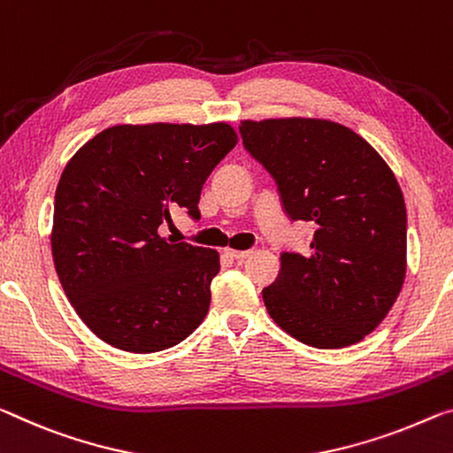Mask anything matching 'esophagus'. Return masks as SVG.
<instances>
[{
    "label": "esophagus",
    "instance_id": "obj_1",
    "mask_svg": "<svg viewBox=\"0 0 453 453\" xmlns=\"http://www.w3.org/2000/svg\"><path fill=\"white\" fill-rule=\"evenodd\" d=\"M226 254L234 260H246V257L252 254V250H226Z\"/></svg>",
    "mask_w": 453,
    "mask_h": 453
}]
</instances>
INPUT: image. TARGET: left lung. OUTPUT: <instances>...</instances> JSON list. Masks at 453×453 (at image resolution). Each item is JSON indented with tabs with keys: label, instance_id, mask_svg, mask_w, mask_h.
I'll return each mask as SVG.
<instances>
[{
	"label": "left lung",
	"instance_id": "obj_1",
	"mask_svg": "<svg viewBox=\"0 0 453 453\" xmlns=\"http://www.w3.org/2000/svg\"><path fill=\"white\" fill-rule=\"evenodd\" d=\"M243 147L278 185L292 221H312L311 252L280 254L265 311L317 349L363 341L391 311L405 278L403 193L381 155L333 120H243Z\"/></svg>",
	"mask_w": 453,
	"mask_h": 453
}]
</instances>
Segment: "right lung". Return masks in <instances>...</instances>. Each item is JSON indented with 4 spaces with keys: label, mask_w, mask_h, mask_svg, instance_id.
Wrapping results in <instances>:
<instances>
[{
    "label": "right lung",
    "mask_w": 453,
    "mask_h": 453,
    "mask_svg": "<svg viewBox=\"0 0 453 453\" xmlns=\"http://www.w3.org/2000/svg\"><path fill=\"white\" fill-rule=\"evenodd\" d=\"M238 134L227 123L119 125L72 157L54 199L52 256L78 317L128 353L175 347L210 311L215 250L159 234L199 196Z\"/></svg>",
    "instance_id": "obj_1"
}]
</instances>
